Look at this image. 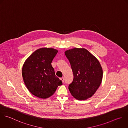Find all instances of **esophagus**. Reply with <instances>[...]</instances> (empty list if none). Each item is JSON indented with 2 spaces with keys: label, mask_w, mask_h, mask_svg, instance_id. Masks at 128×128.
<instances>
[{
  "label": "esophagus",
  "mask_w": 128,
  "mask_h": 128,
  "mask_svg": "<svg viewBox=\"0 0 128 128\" xmlns=\"http://www.w3.org/2000/svg\"><path fill=\"white\" fill-rule=\"evenodd\" d=\"M60 80H62V81L63 82H64V77L61 78H60Z\"/></svg>",
  "instance_id": "1"
}]
</instances>
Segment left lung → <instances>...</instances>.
<instances>
[{"mask_svg": "<svg viewBox=\"0 0 128 128\" xmlns=\"http://www.w3.org/2000/svg\"><path fill=\"white\" fill-rule=\"evenodd\" d=\"M74 74L68 90L76 100L92 97L101 84L103 72L98 60L87 50L74 48L65 51Z\"/></svg>", "mask_w": 128, "mask_h": 128, "instance_id": "1", "label": "left lung"}]
</instances>
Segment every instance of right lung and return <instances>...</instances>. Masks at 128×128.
Returning <instances> with one entry per match:
<instances>
[{"label": "right lung", "mask_w": 128, "mask_h": 128, "mask_svg": "<svg viewBox=\"0 0 128 128\" xmlns=\"http://www.w3.org/2000/svg\"><path fill=\"white\" fill-rule=\"evenodd\" d=\"M58 52L53 48H40L29 56L24 64V82L30 93L36 97L47 98L62 84L56 76L51 64Z\"/></svg>", "instance_id": "right-lung-1"}]
</instances>
